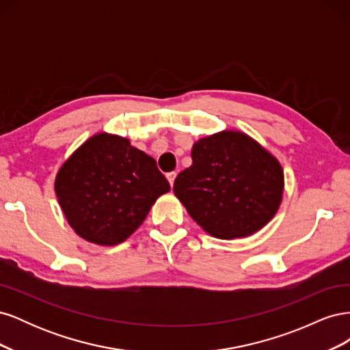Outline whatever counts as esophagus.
Returning <instances> with one entry per match:
<instances>
[{
	"instance_id": "esophagus-1",
	"label": "esophagus",
	"mask_w": 350,
	"mask_h": 350,
	"mask_svg": "<svg viewBox=\"0 0 350 350\" xmlns=\"http://www.w3.org/2000/svg\"><path fill=\"white\" fill-rule=\"evenodd\" d=\"M166 178H167L169 184H171V187H174V181H175V178H176V172H169V174H166Z\"/></svg>"
}]
</instances>
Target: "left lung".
Here are the masks:
<instances>
[{"label":"left lung","instance_id":"8db88e82","mask_svg":"<svg viewBox=\"0 0 350 350\" xmlns=\"http://www.w3.org/2000/svg\"><path fill=\"white\" fill-rule=\"evenodd\" d=\"M191 157L193 165L176 176L174 193L211 237H250L278 213L283 169L245 133L225 130L200 139Z\"/></svg>","mask_w":350,"mask_h":350}]
</instances>
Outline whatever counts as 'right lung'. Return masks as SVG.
<instances>
[{
  "instance_id": "add662e5",
  "label": "right lung",
  "mask_w": 350,
  "mask_h": 350,
  "mask_svg": "<svg viewBox=\"0 0 350 350\" xmlns=\"http://www.w3.org/2000/svg\"><path fill=\"white\" fill-rule=\"evenodd\" d=\"M171 187L156 161L124 137L92 135L62 163L55 194L70 226L98 245H118Z\"/></svg>"
}]
</instances>
